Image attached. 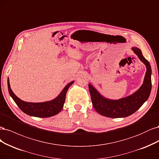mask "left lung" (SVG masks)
<instances>
[{"label":"left lung","instance_id":"left-lung-1","mask_svg":"<svg viewBox=\"0 0 159 159\" xmlns=\"http://www.w3.org/2000/svg\"><path fill=\"white\" fill-rule=\"evenodd\" d=\"M132 50L147 67L143 84L134 94L117 100L104 98L89 84V89L92 103L96 111L100 115L112 118L127 117L135 113L149 97L152 86L150 63L143 57L141 51L139 48L134 47Z\"/></svg>","mask_w":159,"mask_h":159}]
</instances>
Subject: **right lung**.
<instances>
[{"label":"right lung","instance_id":"right-lung-1","mask_svg":"<svg viewBox=\"0 0 159 159\" xmlns=\"http://www.w3.org/2000/svg\"><path fill=\"white\" fill-rule=\"evenodd\" d=\"M73 83L74 81L69 83L65 87L60 94L54 100L49 102H41V103L26 102L18 98L11 89L9 79H8V89L9 94L15 102V103L25 114L38 117H49L59 114L63 109L66 91Z\"/></svg>","mask_w":159,"mask_h":159}]
</instances>
